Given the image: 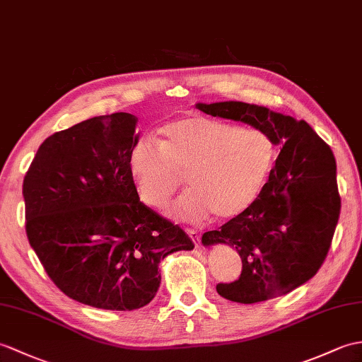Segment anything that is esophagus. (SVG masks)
Wrapping results in <instances>:
<instances>
[{
  "instance_id": "esophagus-1",
  "label": "esophagus",
  "mask_w": 362,
  "mask_h": 362,
  "mask_svg": "<svg viewBox=\"0 0 362 362\" xmlns=\"http://www.w3.org/2000/svg\"><path fill=\"white\" fill-rule=\"evenodd\" d=\"M187 233H188V236L192 239V242H194V245L199 247L200 245V234L196 230H191V228H187Z\"/></svg>"
}]
</instances>
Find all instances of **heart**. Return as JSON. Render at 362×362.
Instances as JSON below:
<instances>
[{
  "label": "heart",
  "mask_w": 362,
  "mask_h": 362,
  "mask_svg": "<svg viewBox=\"0 0 362 362\" xmlns=\"http://www.w3.org/2000/svg\"><path fill=\"white\" fill-rule=\"evenodd\" d=\"M160 141L141 136L129 149L128 170L139 197L162 208L182 183L189 191L168 209L173 219L199 222L214 214L230 221L255 204L276 158V143L259 128L205 115H185L165 123Z\"/></svg>",
  "instance_id": "b5f03b06"
}]
</instances>
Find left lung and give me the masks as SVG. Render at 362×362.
<instances>
[{"mask_svg": "<svg viewBox=\"0 0 362 362\" xmlns=\"http://www.w3.org/2000/svg\"><path fill=\"white\" fill-rule=\"evenodd\" d=\"M196 106L213 117L264 129L281 146L255 204L202 236L204 245L226 243L242 259L239 279L217 284L216 290L240 304L287 295L317 273L338 225L341 197L332 149L307 122L264 106L242 102Z\"/></svg>", "mask_w": 362, "mask_h": 362, "instance_id": "left-lung-1", "label": "left lung"}]
</instances>
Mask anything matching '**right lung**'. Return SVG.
<instances>
[{"instance_id": "1", "label": "right lung", "mask_w": 362, "mask_h": 362, "mask_svg": "<svg viewBox=\"0 0 362 362\" xmlns=\"http://www.w3.org/2000/svg\"><path fill=\"white\" fill-rule=\"evenodd\" d=\"M137 117L100 115L55 132L23 182L26 233L66 296L103 310L154 299L168 255L192 250L179 225L141 204L128 170Z\"/></svg>"}]
</instances>
